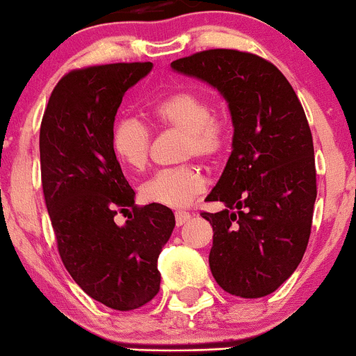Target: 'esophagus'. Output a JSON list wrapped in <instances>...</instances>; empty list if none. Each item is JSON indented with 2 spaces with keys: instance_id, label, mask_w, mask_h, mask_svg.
Instances as JSON below:
<instances>
[{
  "instance_id": "34e87169",
  "label": "esophagus",
  "mask_w": 356,
  "mask_h": 356,
  "mask_svg": "<svg viewBox=\"0 0 356 356\" xmlns=\"http://www.w3.org/2000/svg\"><path fill=\"white\" fill-rule=\"evenodd\" d=\"M175 219H177V225H183L192 219V216L188 212H177L175 213Z\"/></svg>"
}]
</instances>
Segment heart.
Returning <instances> with one entry per match:
<instances>
[{
	"mask_svg": "<svg viewBox=\"0 0 356 356\" xmlns=\"http://www.w3.org/2000/svg\"><path fill=\"white\" fill-rule=\"evenodd\" d=\"M158 124L185 134L183 158L198 156L212 159L225 144V125L212 115L209 102L195 91L168 95L152 108ZM112 147L125 166L140 171L146 168L151 151V131L137 118H122L112 131ZM205 178L197 166L161 170L140 186V197L149 204L183 209L204 193Z\"/></svg>",
	"mask_w": 356,
	"mask_h": 356,
	"instance_id": "heart-1",
	"label": "heart"
}]
</instances>
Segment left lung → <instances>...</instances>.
<instances>
[{
  "label": "left lung",
  "instance_id": "1",
  "mask_svg": "<svg viewBox=\"0 0 356 356\" xmlns=\"http://www.w3.org/2000/svg\"><path fill=\"white\" fill-rule=\"evenodd\" d=\"M171 70L216 88L231 113L232 151L207 195L220 212L209 265L225 292L258 299L297 270L316 202L312 134L296 91L273 64L248 52L212 49L173 60Z\"/></svg>",
  "mask_w": 356,
  "mask_h": 356
}]
</instances>
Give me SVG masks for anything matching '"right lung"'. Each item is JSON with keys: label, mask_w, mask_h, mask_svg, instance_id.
<instances>
[{"label": "right lung", "mask_w": 356, "mask_h": 356, "mask_svg": "<svg viewBox=\"0 0 356 356\" xmlns=\"http://www.w3.org/2000/svg\"><path fill=\"white\" fill-rule=\"evenodd\" d=\"M151 70L152 63H118L71 71L40 125L42 188L60 259L83 292L115 311L159 292L158 258L175 229L171 209L137 207L112 147L122 98ZM129 208L118 226L113 217Z\"/></svg>", "instance_id": "1"}]
</instances>
